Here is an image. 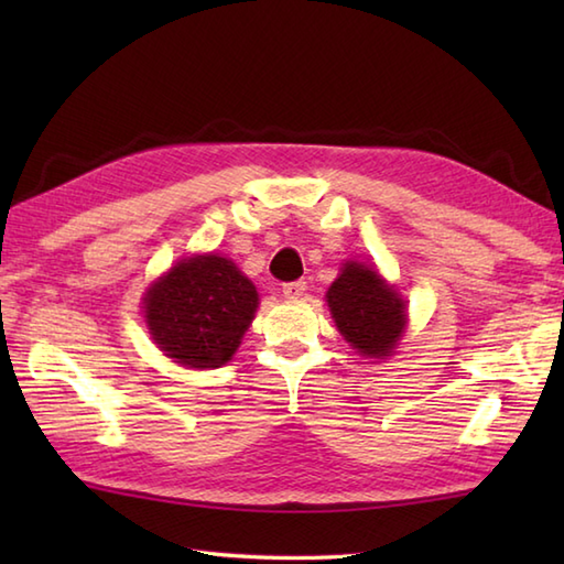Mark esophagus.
<instances>
[{
  "label": "esophagus",
  "instance_id": "34e87169",
  "mask_svg": "<svg viewBox=\"0 0 564 564\" xmlns=\"http://www.w3.org/2000/svg\"><path fill=\"white\" fill-rule=\"evenodd\" d=\"M305 291H307V283H305V281L283 283V295H285V297H291V301H295V297H301Z\"/></svg>",
  "mask_w": 564,
  "mask_h": 564
}]
</instances>
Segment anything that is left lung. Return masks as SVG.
<instances>
[{
  "mask_svg": "<svg viewBox=\"0 0 564 564\" xmlns=\"http://www.w3.org/2000/svg\"><path fill=\"white\" fill-rule=\"evenodd\" d=\"M327 305L351 349L366 358L392 356L406 327V305L376 267L346 261L329 285Z\"/></svg>",
  "mask_w": 564,
  "mask_h": 564,
  "instance_id": "left-lung-1",
  "label": "left lung"
}]
</instances>
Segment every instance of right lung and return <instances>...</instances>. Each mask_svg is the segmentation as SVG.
<instances>
[{
  "label": "right lung",
  "instance_id": "add662e5",
  "mask_svg": "<svg viewBox=\"0 0 564 564\" xmlns=\"http://www.w3.org/2000/svg\"><path fill=\"white\" fill-rule=\"evenodd\" d=\"M142 305L160 351L174 364L206 370L235 356L254 319L259 293L230 259L194 254L160 275Z\"/></svg>",
  "mask_w": 564,
  "mask_h": 564
}]
</instances>
